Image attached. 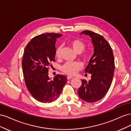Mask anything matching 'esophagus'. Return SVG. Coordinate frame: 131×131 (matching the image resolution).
I'll list each match as a JSON object with an SVG mask.
<instances>
[{"label":"esophagus","instance_id":"1","mask_svg":"<svg viewBox=\"0 0 131 131\" xmlns=\"http://www.w3.org/2000/svg\"><path fill=\"white\" fill-rule=\"evenodd\" d=\"M74 79V78H73V77H70V76L67 77V79H68V80H71V79Z\"/></svg>","mask_w":131,"mask_h":131}]
</instances>
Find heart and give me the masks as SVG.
<instances>
[{"instance_id":"1","label":"heart","mask_w":131,"mask_h":131,"mask_svg":"<svg viewBox=\"0 0 131 131\" xmlns=\"http://www.w3.org/2000/svg\"><path fill=\"white\" fill-rule=\"evenodd\" d=\"M69 45L77 53H79L80 57L85 61H89L92 57L90 51L85 50V43L80 39H70L68 41ZM61 47L58 46L55 50L54 55L57 58L61 56ZM81 68V64L79 62L68 61L66 62L61 67V70L67 75H74Z\"/></svg>"}]
</instances>
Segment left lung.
Masks as SVG:
<instances>
[{
	"label": "left lung",
	"mask_w": 131,
	"mask_h": 131,
	"mask_svg": "<svg viewBox=\"0 0 131 131\" xmlns=\"http://www.w3.org/2000/svg\"><path fill=\"white\" fill-rule=\"evenodd\" d=\"M81 34L92 39L94 53L85 70L91 74V79L81 80L82 85L78 93L83 101L93 103L103 98L110 88L115 70L114 57L109 42L101 35L88 30Z\"/></svg>",
	"instance_id": "1"
}]
</instances>
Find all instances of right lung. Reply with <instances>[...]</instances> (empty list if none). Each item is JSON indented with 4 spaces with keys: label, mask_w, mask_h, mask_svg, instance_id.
<instances>
[{
    "label": "right lung",
    "mask_w": 131,
    "mask_h": 131,
    "mask_svg": "<svg viewBox=\"0 0 131 131\" xmlns=\"http://www.w3.org/2000/svg\"><path fill=\"white\" fill-rule=\"evenodd\" d=\"M58 33H47L33 38L26 46L22 61L27 88L35 100L51 103L59 97L67 82L65 75L57 74L51 80L49 66L54 62L55 42Z\"/></svg>",
    "instance_id": "1"
}]
</instances>
